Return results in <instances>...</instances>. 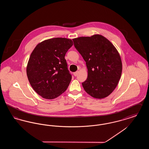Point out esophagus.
<instances>
[{
  "label": "esophagus",
  "mask_w": 149,
  "mask_h": 149,
  "mask_svg": "<svg viewBox=\"0 0 149 149\" xmlns=\"http://www.w3.org/2000/svg\"><path fill=\"white\" fill-rule=\"evenodd\" d=\"M78 72H79V71H76V72H74V73H73V74H74V75L75 77H76V76H77V75L78 74Z\"/></svg>",
  "instance_id": "obj_1"
}]
</instances>
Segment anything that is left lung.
Listing matches in <instances>:
<instances>
[{
    "instance_id": "left-lung-1",
    "label": "left lung",
    "mask_w": 149,
    "mask_h": 149,
    "mask_svg": "<svg viewBox=\"0 0 149 149\" xmlns=\"http://www.w3.org/2000/svg\"><path fill=\"white\" fill-rule=\"evenodd\" d=\"M72 40L88 69V78L82 83L84 89L97 99L108 97L117 87L122 74L118 51L105 37L98 34Z\"/></svg>"
}]
</instances>
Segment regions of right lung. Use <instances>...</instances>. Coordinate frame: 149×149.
I'll use <instances>...</instances> for the list:
<instances>
[{
  "label": "right lung",
  "instance_id": "add662e5",
  "mask_svg": "<svg viewBox=\"0 0 149 149\" xmlns=\"http://www.w3.org/2000/svg\"><path fill=\"white\" fill-rule=\"evenodd\" d=\"M73 45L70 39L54 38L37 45L27 65L29 82L45 99H53L66 91L71 81L65 56Z\"/></svg>",
  "mask_w": 149,
  "mask_h": 149
}]
</instances>
